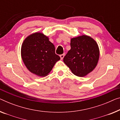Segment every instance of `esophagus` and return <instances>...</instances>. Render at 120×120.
<instances>
[{"mask_svg": "<svg viewBox=\"0 0 120 120\" xmlns=\"http://www.w3.org/2000/svg\"><path fill=\"white\" fill-rule=\"evenodd\" d=\"M64 56H65V54H61L60 55V58L61 59H63V58H64Z\"/></svg>", "mask_w": 120, "mask_h": 120, "instance_id": "obj_1", "label": "esophagus"}]
</instances>
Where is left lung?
Here are the masks:
<instances>
[{
	"mask_svg": "<svg viewBox=\"0 0 120 120\" xmlns=\"http://www.w3.org/2000/svg\"><path fill=\"white\" fill-rule=\"evenodd\" d=\"M71 49L64 58V62L72 73L82 77L95 68L99 58L98 44L87 35L71 39Z\"/></svg>",
	"mask_w": 120,
	"mask_h": 120,
	"instance_id": "obj_1",
	"label": "left lung"
}]
</instances>
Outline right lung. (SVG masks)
<instances>
[{"label": "right lung", "instance_id": "1", "mask_svg": "<svg viewBox=\"0 0 120 120\" xmlns=\"http://www.w3.org/2000/svg\"><path fill=\"white\" fill-rule=\"evenodd\" d=\"M54 45L41 33L30 35L21 47V57L27 69L33 74L45 76L52 69L60 56L55 53Z\"/></svg>", "mask_w": 120, "mask_h": 120}]
</instances>
